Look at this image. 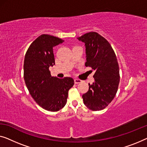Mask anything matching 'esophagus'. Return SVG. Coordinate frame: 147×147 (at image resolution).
Returning a JSON list of instances; mask_svg holds the SVG:
<instances>
[{"label": "esophagus", "mask_w": 147, "mask_h": 147, "mask_svg": "<svg viewBox=\"0 0 147 147\" xmlns=\"http://www.w3.org/2000/svg\"><path fill=\"white\" fill-rule=\"evenodd\" d=\"M81 82H82V80L80 79H77V78H75V79H74V83H75V84H78V83H80Z\"/></svg>", "instance_id": "esophagus-1"}]
</instances>
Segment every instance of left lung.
<instances>
[{"instance_id": "left-lung-1", "label": "left lung", "mask_w": 147, "mask_h": 147, "mask_svg": "<svg viewBox=\"0 0 147 147\" xmlns=\"http://www.w3.org/2000/svg\"><path fill=\"white\" fill-rule=\"evenodd\" d=\"M85 43V65L95 71V82L89 84L88 90L82 95L84 104L92 111L106 108L113 100L119 83V68L117 57L108 40L95 32L78 38Z\"/></svg>"}]
</instances>
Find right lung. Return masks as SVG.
Instances as JSON below:
<instances>
[{
    "label": "right lung",
    "mask_w": 147,
    "mask_h": 147,
    "mask_svg": "<svg viewBox=\"0 0 147 147\" xmlns=\"http://www.w3.org/2000/svg\"><path fill=\"white\" fill-rule=\"evenodd\" d=\"M63 41L41 35L30 45L24 58V78L28 91L39 106L50 111H57L65 106L68 92L74 85L72 78L52 76L49 70L55 65L53 47Z\"/></svg>",
    "instance_id": "add662e5"
}]
</instances>
